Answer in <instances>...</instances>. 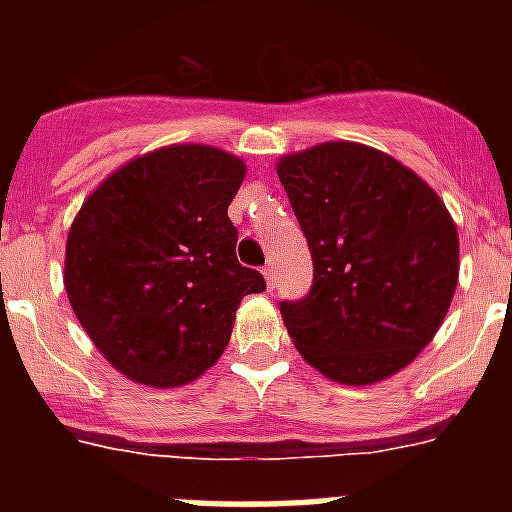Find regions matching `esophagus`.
Segmentation results:
<instances>
[{"label":"esophagus","mask_w":512,"mask_h":512,"mask_svg":"<svg viewBox=\"0 0 512 512\" xmlns=\"http://www.w3.org/2000/svg\"><path fill=\"white\" fill-rule=\"evenodd\" d=\"M264 277H266V287L274 289V284H277V271H274V264L264 266Z\"/></svg>","instance_id":"1"}]
</instances>
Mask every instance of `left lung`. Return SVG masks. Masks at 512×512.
I'll list each match as a JSON object with an SVG mask.
<instances>
[{"label":"left lung","instance_id":"obj_1","mask_svg":"<svg viewBox=\"0 0 512 512\" xmlns=\"http://www.w3.org/2000/svg\"><path fill=\"white\" fill-rule=\"evenodd\" d=\"M279 182L312 256V287L282 302L297 351L333 382L364 387L410 364L459 282V233L415 171L361 143L279 158Z\"/></svg>","mask_w":512,"mask_h":512}]
</instances>
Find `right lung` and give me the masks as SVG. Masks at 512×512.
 <instances>
[{
    "label": "right lung",
    "instance_id": "1",
    "mask_svg": "<svg viewBox=\"0 0 512 512\" xmlns=\"http://www.w3.org/2000/svg\"><path fill=\"white\" fill-rule=\"evenodd\" d=\"M243 176L233 153L166 146L107 176L74 217L66 295L99 354L133 382H194L228 346L243 297L266 289L235 259L228 205Z\"/></svg>",
    "mask_w": 512,
    "mask_h": 512
}]
</instances>
